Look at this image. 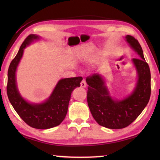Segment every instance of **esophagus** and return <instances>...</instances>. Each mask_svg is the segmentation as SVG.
I'll return each instance as SVG.
<instances>
[{
    "label": "esophagus",
    "instance_id": "34e87169",
    "mask_svg": "<svg viewBox=\"0 0 160 160\" xmlns=\"http://www.w3.org/2000/svg\"><path fill=\"white\" fill-rule=\"evenodd\" d=\"M80 86L82 87V88H86L87 83H86V81L85 80H82V82H80Z\"/></svg>",
    "mask_w": 160,
    "mask_h": 160
}]
</instances>
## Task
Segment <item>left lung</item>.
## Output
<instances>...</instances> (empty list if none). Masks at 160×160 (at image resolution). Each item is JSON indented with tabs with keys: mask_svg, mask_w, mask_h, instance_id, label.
<instances>
[{
	"mask_svg": "<svg viewBox=\"0 0 160 160\" xmlns=\"http://www.w3.org/2000/svg\"><path fill=\"white\" fill-rule=\"evenodd\" d=\"M126 39L139 56L132 60L138 79L131 94L123 100L113 99L101 75L94 73L86 78L89 85L87 99L92 115L100 126L111 129L126 128L133 122L147 106L151 94L150 70L141 46L131 35Z\"/></svg>",
	"mask_w": 160,
	"mask_h": 160,
	"instance_id": "8db88e82",
	"label": "left lung"
}]
</instances>
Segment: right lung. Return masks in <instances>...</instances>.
<instances>
[{
    "label": "right lung",
    "instance_id": "add662e5",
    "mask_svg": "<svg viewBox=\"0 0 160 160\" xmlns=\"http://www.w3.org/2000/svg\"><path fill=\"white\" fill-rule=\"evenodd\" d=\"M39 37L29 34L22 44L18 52L10 64L8 71L7 94L12 106L25 122L34 128L48 129L57 126L67 114L72 92L80 86L82 77L64 78L58 81L52 94L41 104H31L19 93L16 85L15 72L22 56L24 48Z\"/></svg>",
    "mask_w": 160,
    "mask_h": 160
}]
</instances>
